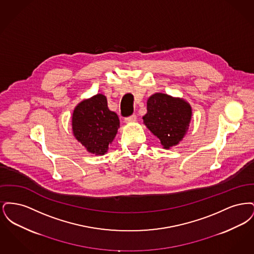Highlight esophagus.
<instances>
[{
	"label": "esophagus",
	"mask_w": 254,
	"mask_h": 254,
	"mask_svg": "<svg viewBox=\"0 0 254 254\" xmlns=\"http://www.w3.org/2000/svg\"><path fill=\"white\" fill-rule=\"evenodd\" d=\"M136 120H137V116H136L135 114H133L131 116L127 117V118L125 119V122L127 123V124H129V123H133V122H135Z\"/></svg>",
	"instance_id": "esophagus-1"
}]
</instances>
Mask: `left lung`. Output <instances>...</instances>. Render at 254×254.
I'll list each match as a JSON object with an SVG mask.
<instances>
[{"label":"left lung","instance_id":"obj_1","mask_svg":"<svg viewBox=\"0 0 254 254\" xmlns=\"http://www.w3.org/2000/svg\"><path fill=\"white\" fill-rule=\"evenodd\" d=\"M190 106L179 98L156 93L147 100V112L143 117L146 127L165 148L177 145L189 128Z\"/></svg>","mask_w":254,"mask_h":254}]
</instances>
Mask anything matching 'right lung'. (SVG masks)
Returning <instances> with one entry per match:
<instances>
[{"label":"right lung","mask_w":254,"mask_h":254,"mask_svg":"<svg viewBox=\"0 0 254 254\" xmlns=\"http://www.w3.org/2000/svg\"><path fill=\"white\" fill-rule=\"evenodd\" d=\"M119 127L117 114L109 110L107 98L103 94L81 102L74 109L73 134L90 153L104 155Z\"/></svg>","instance_id":"add662e5"}]
</instances>
